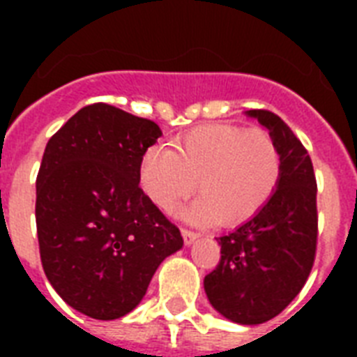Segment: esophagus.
Masks as SVG:
<instances>
[{
	"label": "esophagus",
	"mask_w": 357,
	"mask_h": 357,
	"mask_svg": "<svg viewBox=\"0 0 357 357\" xmlns=\"http://www.w3.org/2000/svg\"><path fill=\"white\" fill-rule=\"evenodd\" d=\"M181 235H183L185 246H190V244L195 243L196 238H198V235H196L195 231H190V229H181Z\"/></svg>",
	"instance_id": "obj_1"
}]
</instances>
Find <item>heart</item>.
Wrapping results in <instances>:
<instances>
[{"label":"heart","mask_w":357,"mask_h":357,"mask_svg":"<svg viewBox=\"0 0 357 357\" xmlns=\"http://www.w3.org/2000/svg\"><path fill=\"white\" fill-rule=\"evenodd\" d=\"M282 153L265 129L235 123L202 126L168 146H151L139 165L140 187L157 207L170 209L196 189L202 196L178 215L196 224L234 228L271 200L282 179Z\"/></svg>","instance_id":"b5f03b06"}]
</instances>
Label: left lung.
I'll use <instances>...</instances> for the list:
<instances>
[{"mask_svg": "<svg viewBox=\"0 0 357 357\" xmlns=\"http://www.w3.org/2000/svg\"><path fill=\"white\" fill-rule=\"evenodd\" d=\"M268 129L282 153V179L266 206L218 237L220 261L204 289L211 305L237 324H263L302 291L315 261L317 181L302 142L278 114L246 111Z\"/></svg>", "mask_w": 357, "mask_h": 357, "instance_id": "1", "label": "left lung"}]
</instances>
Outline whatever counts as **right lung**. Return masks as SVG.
<instances>
[{"mask_svg": "<svg viewBox=\"0 0 357 357\" xmlns=\"http://www.w3.org/2000/svg\"><path fill=\"white\" fill-rule=\"evenodd\" d=\"M155 122L92 103L47 140L36 176V234L47 280L75 311L128 315L179 229L139 187L140 157L161 137Z\"/></svg>", "mask_w": 357, "mask_h": 357, "instance_id": "right-lung-1", "label": "right lung"}]
</instances>
